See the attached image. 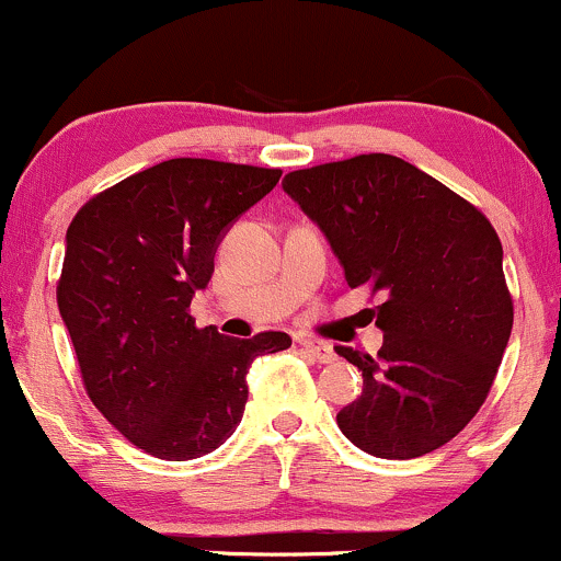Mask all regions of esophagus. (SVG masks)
<instances>
[{"label":"esophagus","mask_w":561,"mask_h":561,"mask_svg":"<svg viewBox=\"0 0 561 561\" xmlns=\"http://www.w3.org/2000/svg\"><path fill=\"white\" fill-rule=\"evenodd\" d=\"M298 343H300V348H304L313 362H322V365H330V362H335V348H332L330 343L317 341V337H300Z\"/></svg>","instance_id":"34e87169"}]
</instances>
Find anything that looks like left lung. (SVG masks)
<instances>
[{
	"mask_svg": "<svg viewBox=\"0 0 561 561\" xmlns=\"http://www.w3.org/2000/svg\"><path fill=\"white\" fill-rule=\"evenodd\" d=\"M282 186L324 231L348 287L383 298L370 309L378 356L335 348L365 380L337 426L375 458L447 445L488 399L514 324L492 224L391 153L287 172Z\"/></svg>",
	"mask_w": 561,
	"mask_h": 561,
	"instance_id": "1",
	"label": "left lung"
}]
</instances>
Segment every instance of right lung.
<instances>
[{
	"instance_id": "right-lung-1",
	"label": "right lung",
	"mask_w": 561,
	"mask_h": 561,
	"mask_svg": "<svg viewBox=\"0 0 561 561\" xmlns=\"http://www.w3.org/2000/svg\"><path fill=\"white\" fill-rule=\"evenodd\" d=\"M279 175L168 159L92 196L66 231L58 309L82 383L111 426L153 458L218 450L242 421L252 359L293 346L287 332L239 341L188 313L224 233Z\"/></svg>"
}]
</instances>
